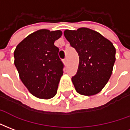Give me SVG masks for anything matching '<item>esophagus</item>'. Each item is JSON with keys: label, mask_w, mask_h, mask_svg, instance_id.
<instances>
[{"label": "esophagus", "mask_w": 130, "mask_h": 130, "mask_svg": "<svg viewBox=\"0 0 130 130\" xmlns=\"http://www.w3.org/2000/svg\"><path fill=\"white\" fill-rule=\"evenodd\" d=\"M64 63L65 65H66V64H67V63H68V59H67V58L64 59Z\"/></svg>", "instance_id": "esophagus-1"}]
</instances>
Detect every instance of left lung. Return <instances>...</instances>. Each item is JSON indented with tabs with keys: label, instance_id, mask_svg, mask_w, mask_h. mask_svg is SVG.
Listing matches in <instances>:
<instances>
[{
	"label": "left lung",
	"instance_id": "obj_1",
	"mask_svg": "<svg viewBox=\"0 0 130 130\" xmlns=\"http://www.w3.org/2000/svg\"><path fill=\"white\" fill-rule=\"evenodd\" d=\"M64 36L79 55V66L72 82L77 92L95 95L109 79L116 60L112 43L100 33L86 27L66 30Z\"/></svg>",
	"mask_w": 130,
	"mask_h": 130
}]
</instances>
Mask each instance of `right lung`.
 <instances>
[{
    "instance_id": "obj_1",
    "label": "right lung",
    "mask_w": 130,
    "mask_h": 130,
    "mask_svg": "<svg viewBox=\"0 0 130 130\" xmlns=\"http://www.w3.org/2000/svg\"><path fill=\"white\" fill-rule=\"evenodd\" d=\"M60 30H40L25 38L15 49L14 64L20 78L33 95L50 99L57 93L64 65L54 43Z\"/></svg>"
}]
</instances>
